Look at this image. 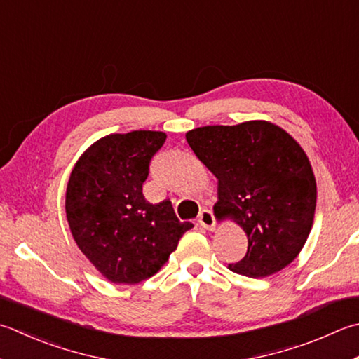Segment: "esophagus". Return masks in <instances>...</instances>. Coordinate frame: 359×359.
<instances>
[{
  "instance_id": "34e87169",
  "label": "esophagus",
  "mask_w": 359,
  "mask_h": 359,
  "mask_svg": "<svg viewBox=\"0 0 359 359\" xmlns=\"http://www.w3.org/2000/svg\"><path fill=\"white\" fill-rule=\"evenodd\" d=\"M198 222H199V226H201V227H203V229H207V230H215V224H216V221H215V216H213V213L210 212V210H202V212L199 213Z\"/></svg>"
}]
</instances>
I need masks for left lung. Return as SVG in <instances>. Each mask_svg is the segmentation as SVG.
Instances as JSON below:
<instances>
[{"label":"left lung","instance_id":"1","mask_svg":"<svg viewBox=\"0 0 359 359\" xmlns=\"http://www.w3.org/2000/svg\"><path fill=\"white\" fill-rule=\"evenodd\" d=\"M187 142L217 179V219L248 235V254L229 269L268 277L292 263L310 235L318 188L310 160L290 133L263 119L203 126Z\"/></svg>","mask_w":359,"mask_h":359}]
</instances>
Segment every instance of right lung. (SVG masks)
Listing matches in <instances>:
<instances>
[{
    "mask_svg": "<svg viewBox=\"0 0 359 359\" xmlns=\"http://www.w3.org/2000/svg\"><path fill=\"white\" fill-rule=\"evenodd\" d=\"M165 132L132 130L97 140L76 161L67 185L72 235L88 262L111 283L135 285L163 266L191 222L170 201L149 203L143 184Z\"/></svg>",
    "mask_w": 359,
    "mask_h": 359,
    "instance_id": "1",
    "label": "right lung"
}]
</instances>
